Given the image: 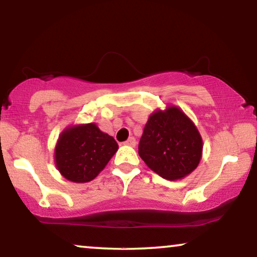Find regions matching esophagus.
I'll use <instances>...</instances> for the list:
<instances>
[{
    "instance_id": "esophagus-1",
    "label": "esophagus",
    "mask_w": 257,
    "mask_h": 257,
    "mask_svg": "<svg viewBox=\"0 0 257 257\" xmlns=\"http://www.w3.org/2000/svg\"><path fill=\"white\" fill-rule=\"evenodd\" d=\"M124 145H126V146H132V147H135L136 146V140H135V138H129L128 140H126V141L124 142Z\"/></svg>"
}]
</instances>
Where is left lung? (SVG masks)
<instances>
[{
  "mask_svg": "<svg viewBox=\"0 0 257 257\" xmlns=\"http://www.w3.org/2000/svg\"><path fill=\"white\" fill-rule=\"evenodd\" d=\"M202 139L196 126L176 107L150 116L139 143V155L166 180H179L198 166Z\"/></svg>",
  "mask_w": 257,
  "mask_h": 257,
  "instance_id": "left-lung-1",
  "label": "left lung"
}]
</instances>
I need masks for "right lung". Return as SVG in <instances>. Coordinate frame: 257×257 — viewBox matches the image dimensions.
I'll return each mask as SVG.
<instances>
[{
    "instance_id": "obj_1",
    "label": "right lung",
    "mask_w": 257,
    "mask_h": 257,
    "mask_svg": "<svg viewBox=\"0 0 257 257\" xmlns=\"http://www.w3.org/2000/svg\"><path fill=\"white\" fill-rule=\"evenodd\" d=\"M118 146L112 136L94 123L68 128L55 148V162L67 180L82 183L94 180L107 166Z\"/></svg>"
}]
</instances>
